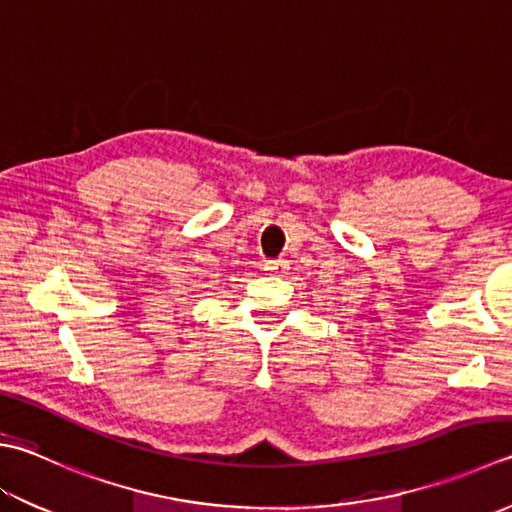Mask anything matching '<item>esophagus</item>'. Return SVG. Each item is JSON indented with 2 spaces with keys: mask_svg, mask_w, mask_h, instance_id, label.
I'll return each mask as SVG.
<instances>
[{
  "mask_svg": "<svg viewBox=\"0 0 512 512\" xmlns=\"http://www.w3.org/2000/svg\"><path fill=\"white\" fill-rule=\"evenodd\" d=\"M263 269H265L267 274H276V276H281L287 267H285L283 260H267V263L263 265Z\"/></svg>",
  "mask_w": 512,
  "mask_h": 512,
  "instance_id": "34e87169",
  "label": "esophagus"
}]
</instances>
